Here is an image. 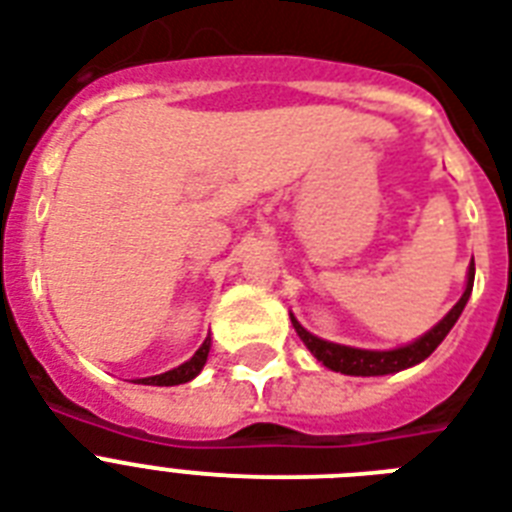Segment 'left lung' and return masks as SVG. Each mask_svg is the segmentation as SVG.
<instances>
[{
  "instance_id": "1",
  "label": "left lung",
  "mask_w": 512,
  "mask_h": 512,
  "mask_svg": "<svg viewBox=\"0 0 512 512\" xmlns=\"http://www.w3.org/2000/svg\"><path fill=\"white\" fill-rule=\"evenodd\" d=\"M473 279H476V265L470 263L468 287H465V295L460 297V303L454 305L452 311L446 313L444 319L438 321L428 335L398 350H358V348H348V345H335V342L319 340L316 335H311V332L300 327L295 319H292V324H295L297 335L303 337V342L308 345V350H311L313 356L319 358L324 366H329V369H335V372L361 374V377H377V374L401 372V369H406V366H414V364H420V361H425V358H428L438 345H441V340L449 335V329L457 324L462 308H465L470 292H473Z\"/></svg>"
}]
</instances>
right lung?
<instances>
[{
	"mask_svg": "<svg viewBox=\"0 0 512 512\" xmlns=\"http://www.w3.org/2000/svg\"><path fill=\"white\" fill-rule=\"evenodd\" d=\"M207 353H209V340H204V345L193 353L191 361H185V364H180L177 369H170V372L156 374V377H146V380H138V382H143V385H180V382L193 380V377L201 372V366L207 364Z\"/></svg>",
	"mask_w": 512,
	"mask_h": 512,
	"instance_id": "add662e5",
	"label": "right lung"
}]
</instances>
